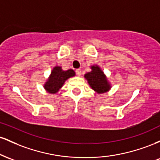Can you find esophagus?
<instances>
[{
	"instance_id": "obj_1",
	"label": "esophagus",
	"mask_w": 160,
	"mask_h": 160,
	"mask_svg": "<svg viewBox=\"0 0 160 160\" xmlns=\"http://www.w3.org/2000/svg\"><path fill=\"white\" fill-rule=\"evenodd\" d=\"M76 74H77V75H78V76L80 77V75H81V70H80V69H77L76 70Z\"/></svg>"
}]
</instances>
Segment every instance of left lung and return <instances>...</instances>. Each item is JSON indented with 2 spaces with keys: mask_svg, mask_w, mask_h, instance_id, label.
I'll list each match as a JSON object with an SVG mask.
<instances>
[{
  "mask_svg": "<svg viewBox=\"0 0 160 160\" xmlns=\"http://www.w3.org/2000/svg\"><path fill=\"white\" fill-rule=\"evenodd\" d=\"M92 71L84 75L88 83L95 92L98 94L104 93L111 89V86L105 74L98 65L91 66Z\"/></svg>",
  "mask_w": 160,
  "mask_h": 160,
  "instance_id": "obj_1",
  "label": "left lung"
}]
</instances>
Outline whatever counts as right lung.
I'll return each instance as SVG.
<instances>
[{
    "label": "right lung",
    "mask_w": 160,
    "mask_h": 160,
    "mask_svg": "<svg viewBox=\"0 0 160 160\" xmlns=\"http://www.w3.org/2000/svg\"><path fill=\"white\" fill-rule=\"evenodd\" d=\"M74 76H75V72L72 69L63 71L62 67L56 66L53 68L52 72L43 87L49 93L56 94L59 91L66 80Z\"/></svg>",
    "instance_id": "add662e5"
}]
</instances>
